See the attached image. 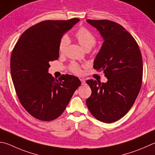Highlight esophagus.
Wrapping results in <instances>:
<instances>
[{
	"instance_id": "esophagus-1",
	"label": "esophagus",
	"mask_w": 155,
	"mask_h": 155,
	"mask_svg": "<svg viewBox=\"0 0 155 155\" xmlns=\"http://www.w3.org/2000/svg\"><path fill=\"white\" fill-rule=\"evenodd\" d=\"M80 80H81V85H85L86 83H85V80L83 79V78H81V79H80Z\"/></svg>"
}]
</instances>
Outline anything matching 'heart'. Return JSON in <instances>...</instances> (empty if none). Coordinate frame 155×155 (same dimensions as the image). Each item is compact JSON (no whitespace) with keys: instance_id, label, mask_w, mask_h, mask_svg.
I'll list each match as a JSON object with an SVG mask.
<instances>
[{"instance_id":"1","label":"heart","mask_w":155,"mask_h":155,"mask_svg":"<svg viewBox=\"0 0 155 155\" xmlns=\"http://www.w3.org/2000/svg\"><path fill=\"white\" fill-rule=\"evenodd\" d=\"M76 38L78 41V43L82 46L84 49H91L93 46L96 43V38L91 31L85 28H81L78 29L75 34ZM70 44V38L68 36L64 35L60 39V43H59V51L60 53H64L66 50L67 47ZM70 70L72 72L76 74H80L81 73V69L78 64L72 62L70 65Z\"/></svg>"}]
</instances>
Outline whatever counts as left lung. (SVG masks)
Segmentation results:
<instances>
[{"mask_svg":"<svg viewBox=\"0 0 155 155\" xmlns=\"http://www.w3.org/2000/svg\"><path fill=\"white\" fill-rule=\"evenodd\" d=\"M87 21L104 39L94 68L103 71L108 81H86L91 89L86 104L95 119L113 123L127 113L138 95L142 83V54L134 38L120 24L106 19Z\"/></svg>","mask_w":155,"mask_h":155,"instance_id":"obj_1","label":"left lung"}]
</instances>
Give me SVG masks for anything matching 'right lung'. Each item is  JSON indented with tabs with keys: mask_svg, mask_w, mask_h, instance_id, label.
Instances as JSON below:
<instances>
[{
	"mask_svg": "<svg viewBox=\"0 0 155 155\" xmlns=\"http://www.w3.org/2000/svg\"><path fill=\"white\" fill-rule=\"evenodd\" d=\"M79 21L46 20L22 34L11 56V78L21 104L33 117L43 121L63 113L81 81L74 76L55 80L48 73L49 62L59 58V43L64 34Z\"/></svg>",
	"mask_w": 155,
	"mask_h": 155,
	"instance_id": "right-lung-1",
	"label": "right lung"
}]
</instances>
